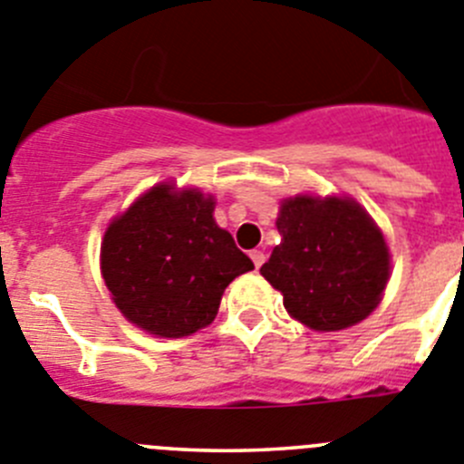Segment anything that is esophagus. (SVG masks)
Segmentation results:
<instances>
[{
  "label": "esophagus",
  "instance_id": "esophagus-1",
  "mask_svg": "<svg viewBox=\"0 0 464 464\" xmlns=\"http://www.w3.org/2000/svg\"><path fill=\"white\" fill-rule=\"evenodd\" d=\"M250 259H253L255 268H259L264 264V259H266V255H264L262 250H253V253H250Z\"/></svg>",
  "mask_w": 464,
  "mask_h": 464
}]
</instances>
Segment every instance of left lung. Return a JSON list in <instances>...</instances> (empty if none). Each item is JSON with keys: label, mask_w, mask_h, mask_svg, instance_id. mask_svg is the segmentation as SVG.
Instances as JSON below:
<instances>
[{"label": "left lung", "mask_w": 464, "mask_h": 464, "mask_svg": "<svg viewBox=\"0 0 464 464\" xmlns=\"http://www.w3.org/2000/svg\"><path fill=\"white\" fill-rule=\"evenodd\" d=\"M282 241L259 268L285 307L312 330H343L378 307L390 280V250L353 198H286L276 220Z\"/></svg>", "instance_id": "left-lung-1"}]
</instances>
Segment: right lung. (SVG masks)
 <instances>
[{
  "instance_id": "1",
  "label": "right lung",
  "mask_w": 464,
  "mask_h": 464,
  "mask_svg": "<svg viewBox=\"0 0 464 464\" xmlns=\"http://www.w3.org/2000/svg\"><path fill=\"white\" fill-rule=\"evenodd\" d=\"M102 277L127 321L187 337L216 319L225 286L255 264L214 220V198L157 184L104 232Z\"/></svg>"
}]
</instances>
